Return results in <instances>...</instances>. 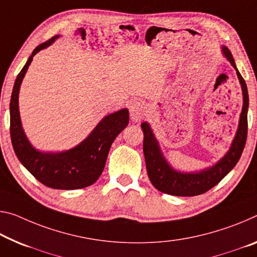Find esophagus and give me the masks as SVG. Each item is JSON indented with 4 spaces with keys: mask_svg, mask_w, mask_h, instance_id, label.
<instances>
[{
    "mask_svg": "<svg viewBox=\"0 0 257 257\" xmlns=\"http://www.w3.org/2000/svg\"><path fill=\"white\" fill-rule=\"evenodd\" d=\"M129 112L132 120L138 122L144 117L146 113V107L143 103H141V101H134V103L130 104Z\"/></svg>",
    "mask_w": 257,
    "mask_h": 257,
    "instance_id": "34e87169",
    "label": "esophagus"
}]
</instances>
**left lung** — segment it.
<instances>
[{"instance_id":"left-lung-1","label":"left lung","mask_w":257,"mask_h":257,"mask_svg":"<svg viewBox=\"0 0 257 257\" xmlns=\"http://www.w3.org/2000/svg\"><path fill=\"white\" fill-rule=\"evenodd\" d=\"M222 52L237 72L242 90V109L240 113L239 124L231 146L224 157L216 164L199 172H180L173 168L162 153L160 145L148 122L142 123L144 133L143 151L145 156L146 170L151 183L161 192L177 195V197H193L207 192L211 187L218 184L237 165L245 148L247 140V113L249 99L245 80L242 79L231 52L226 47H222Z\"/></svg>"}]
</instances>
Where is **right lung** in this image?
Returning <instances> with one entry per match:
<instances>
[{
  "label": "right lung",
  "instance_id": "add662e5",
  "mask_svg": "<svg viewBox=\"0 0 257 257\" xmlns=\"http://www.w3.org/2000/svg\"><path fill=\"white\" fill-rule=\"evenodd\" d=\"M58 38L59 35H56L36 47L15 81L10 100V135L16 156L36 180L51 189L76 190L91 185L98 180L106 164L109 148L128 125L129 111L122 108L104 116L85 140L63 152H43L31 144L20 120V85L33 57L51 46Z\"/></svg>",
  "mask_w": 257,
  "mask_h": 257
}]
</instances>
